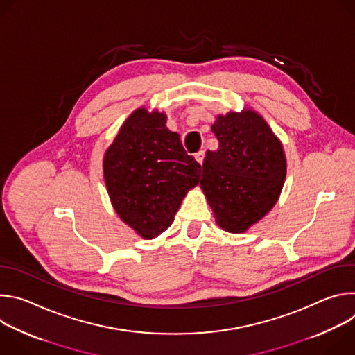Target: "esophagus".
<instances>
[{"label": "esophagus", "mask_w": 355, "mask_h": 355, "mask_svg": "<svg viewBox=\"0 0 355 355\" xmlns=\"http://www.w3.org/2000/svg\"><path fill=\"white\" fill-rule=\"evenodd\" d=\"M204 159H205V151L204 150H200V151H198V153L195 155V160L199 163V164H202L204 163Z\"/></svg>", "instance_id": "1"}]
</instances>
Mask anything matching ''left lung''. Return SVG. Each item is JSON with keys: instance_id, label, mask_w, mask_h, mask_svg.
I'll return each instance as SVG.
<instances>
[{"instance_id": "left-lung-1", "label": "left lung", "mask_w": 355, "mask_h": 355, "mask_svg": "<svg viewBox=\"0 0 355 355\" xmlns=\"http://www.w3.org/2000/svg\"><path fill=\"white\" fill-rule=\"evenodd\" d=\"M212 132L219 147L207 151L200 188L216 223L243 233L277 204L286 175L284 147L264 118L250 108L218 115Z\"/></svg>"}]
</instances>
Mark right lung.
Returning <instances> with one entry per match:
<instances>
[{
    "mask_svg": "<svg viewBox=\"0 0 355 355\" xmlns=\"http://www.w3.org/2000/svg\"><path fill=\"white\" fill-rule=\"evenodd\" d=\"M166 123L164 112L137 108L104 156L112 207L143 239H155L171 226L187 192L200 178V164Z\"/></svg>",
    "mask_w": 355,
    "mask_h": 355,
    "instance_id": "add662e5",
    "label": "right lung"
}]
</instances>
